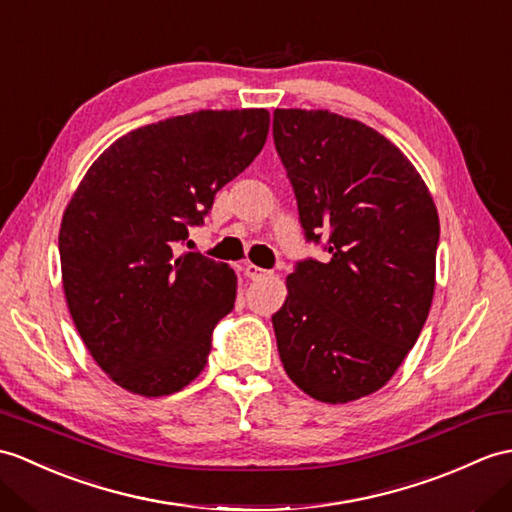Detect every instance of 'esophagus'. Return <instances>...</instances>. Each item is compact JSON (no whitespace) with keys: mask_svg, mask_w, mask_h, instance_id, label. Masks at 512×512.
<instances>
[{"mask_svg":"<svg viewBox=\"0 0 512 512\" xmlns=\"http://www.w3.org/2000/svg\"><path fill=\"white\" fill-rule=\"evenodd\" d=\"M244 275H246L248 279L259 281V279H266V277L270 275V270H264V268L255 266V264H244Z\"/></svg>","mask_w":512,"mask_h":512,"instance_id":"esophagus-1","label":"esophagus"}]
</instances>
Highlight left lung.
Instances as JSON below:
<instances>
[{
  "label": "left lung",
  "mask_w": 512,
  "mask_h": 512,
  "mask_svg": "<svg viewBox=\"0 0 512 512\" xmlns=\"http://www.w3.org/2000/svg\"><path fill=\"white\" fill-rule=\"evenodd\" d=\"M272 135L307 240L272 316L285 373L305 395L349 403L388 384L430 314L441 227L434 198L390 139L329 111L277 109Z\"/></svg>",
  "instance_id": "8db88e82"
}]
</instances>
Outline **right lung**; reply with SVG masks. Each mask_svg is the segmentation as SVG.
<instances>
[{
	"instance_id": "1",
	"label": "right lung",
	"mask_w": 512,
	"mask_h": 512,
	"mask_svg": "<svg viewBox=\"0 0 512 512\" xmlns=\"http://www.w3.org/2000/svg\"><path fill=\"white\" fill-rule=\"evenodd\" d=\"M268 128L266 109H235L130 130L67 202L58 251L69 314L95 364L133 395H172L205 368L237 277L178 244L253 163Z\"/></svg>"
}]
</instances>
